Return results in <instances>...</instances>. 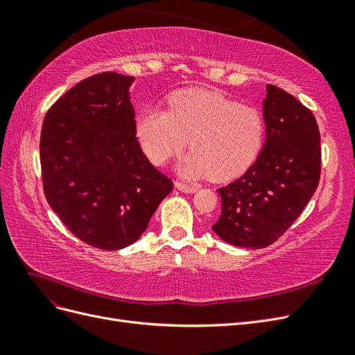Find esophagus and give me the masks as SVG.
Listing matches in <instances>:
<instances>
[{"label": "esophagus", "instance_id": "34e87169", "mask_svg": "<svg viewBox=\"0 0 355 355\" xmlns=\"http://www.w3.org/2000/svg\"><path fill=\"white\" fill-rule=\"evenodd\" d=\"M175 187L182 192H187V194H194V192L198 191L197 185H187V184H182V182H176Z\"/></svg>", "mask_w": 355, "mask_h": 355}]
</instances>
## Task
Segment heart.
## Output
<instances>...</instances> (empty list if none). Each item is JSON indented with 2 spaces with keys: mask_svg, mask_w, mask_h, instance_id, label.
<instances>
[{
  "mask_svg": "<svg viewBox=\"0 0 355 355\" xmlns=\"http://www.w3.org/2000/svg\"><path fill=\"white\" fill-rule=\"evenodd\" d=\"M136 135L157 166L179 155L189 142L192 151L178 173L227 180L240 175L261 153L265 139L262 114L219 92L189 89L168 98V111L146 106L136 118Z\"/></svg>",
  "mask_w": 355,
  "mask_h": 355,
  "instance_id": "1",
  "label": "heart"
}]
</instances>
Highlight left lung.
<instances>
[{"mask_svg":"<svg viewBox=\"0 0 355 355\" xmlns=\"http://www.w3.org/2000/svg\"><path fill=\"white\" fill-rule=\"evenodd\" d=\"M265 142L254 163L219 188L222 211L211 230L232 245L262 249L288 230L318 187L321 149L315 116L292 94L266 85Z\"/></svg>","mask_w":355,"mask_h":355,"instance_id":"obj_1","label":"left lung"}]
</instances>
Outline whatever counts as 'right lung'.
<instances>
[{"mask_svg": "<svg viewBox=\"0 0 355 355\" xmlns=\"http://www.w3.org/2000/svg\"><path fill=\"white\" fill-rule=\"evenodd\" d=\"M133 83L118 72L85 78L56 101L41 128L50 207L75 237L102 250L139 240L173 189L136 139Z\"/></svg>", "mask_w": 355, "mask_h": 355, "instance_id": "right-lung-1", "label": "right lung"}]
</instances>
